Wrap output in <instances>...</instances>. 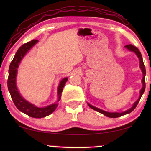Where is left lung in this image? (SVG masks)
<instances>
[{
	"label": "left lung",
	"mask_w": 151,
	"mask_h": 151,
	"mask_svg": "<svg viewBox=\"0 0 151 151\" xmlns=\"http://www.w3.org/2000/svg\"><path fill=\"white\" fill-rule=\"evenodd\" d=\"M125 48H127V49H129L130 51H132V52H134L137 55L138 58L139 60V67L140 69L142 70V74H143V78H142V88H141V90H140V94H139V98L137 99V100L136 101L133 103V106H132L131 108H130L129 109H128V110L124 111V112H121V113H117V112H108V111H104L102 110V109H100L99 108H97V107L94 106H92L91 104H90L89 103H87L88 106H89L90 108H91L92 109H93V110L98 111V112L102 113V114L104 115L106 117H111V118H115V117H119L120 116H122V115H127V114H129V113H131L132 111H133L134 109L136 108V106H137V105L138 103L139 102V100L141 99V97L142 95H143L144 91H145V88H146V83H145V76H146V69H145V66H144V62H143V59H142V54L141 53H140V51H139V49H138L137 47L133 46V45H126L124 47Z\"/></svg>",
	"instance_id": "1"
}]
</instances>
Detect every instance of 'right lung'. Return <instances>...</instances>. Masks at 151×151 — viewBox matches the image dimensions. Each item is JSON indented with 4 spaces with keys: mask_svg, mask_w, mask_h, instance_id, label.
Here are the masks:
<instances>
[{
    "mask_svg": "<svg viewBox=\"0 0 151 151\" xmlns=\"http://www.w3.org/2000/svg\"><path fill=\"white\" fill-rule=\"evenodd\" d=\"M38 42V40H33L30 42H28L25 44L22 45L18 51H16L14 59L12 60L9 68V76L7 80L8 90L10 93L12 100L17 107V109L24 114L29 116L34 117V118H42L51 114L57 108L58 102L60 100L61 94L63 89L65 86L66 82H67L68 78H65L61 80L60 84L58 86L57 95L58 100L55 103L49 105L45 107H38L34 104L29 102L25 99L22 98V96L18 91V89L16 86V77H17L18 68L19 67L20 62L24 57L29 51Z\"/></svg>",
    "mask_w": 151,
    "mask_h": 151,
    "instance_id": "1",
    "label": "right lung"
}]
</instances>
